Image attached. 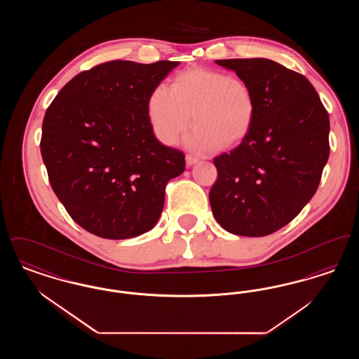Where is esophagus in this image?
Returning <instances> with one entry per match:
<instances>
[{"instance_id": "esophagus-1", "label": "esophagus", "mask_w": 359, "mask_h": 359, "mask_svg": "<svg viewBox=\"0 0 359 359\" xmlns=\"http://www.w3.org/2000/svg\"><path fill=\"white\" fill-rule=\"evenodd\" d=\"M199 161V158L196 157V156H194V154H188L186 156V163H187V165H194L195 163H198Z\"/></svg>"}]
</instances>
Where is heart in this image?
<instances>
[{"label": "heart", "mask_w": 359, "mask_h": 359, "mask_svg": "<svg viewBox=\"0 0 359 359\" xmlns=\"http://www.w3.org/2000/svg\"><path fill=\"white\" fill-rule=\"evenodd\" d=\"M192 121L188 142L202 151L239 145L252 130L256 101L250 86L227 72L191 69L177 74L171 87L156 86L148 100L154 136L173 145Z\"/></svg>", "instance_id": "1"}]
</instances>
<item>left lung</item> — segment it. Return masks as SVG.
I'll return each instance as SVG.
<instances>
[{"mask_svg":"<svg viewBox=\"0 0 359 359\" xmlns=\"http://www.w3.org/2000/svg\"><path fill=\"white\" fill-rule=\"evenodd\" d=\"M217 65L250 86L256 116L238 147L214 158L211 210L229 233L269 236L297 217L319 187L330 154L328 113L304 75L273 60Z\"/></svg>","mask_w":359,"mask_h":359,"instance_id":"left-lung-1","label":"left lung"}]
</instances>
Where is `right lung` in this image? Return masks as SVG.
I'll return each instance as SVG.
<instances>
[{
    "mask_svg": "<svg viewBox=\"0 0 359 359\" xmlns=\"http://www.w3.org/2000/svg\"><path fill=\"white\" fill-rule=\"evenodd\" d=\"M179 62L111 60L79 72L48 106L40 141L52 189L69 217L101 238H133L163 211L184 154L160 144L148 100Z\"/></svg>",
    "mask_w": 359,
    "mask_h": 359,
    "instance_id": "right-lung-1",
    "label": "right lung"
}]
</instances>
